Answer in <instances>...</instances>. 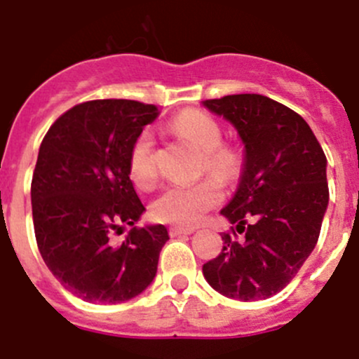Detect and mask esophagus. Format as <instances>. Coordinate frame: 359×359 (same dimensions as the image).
<instances>
[{
  "mask_svg": "<svg viewBox=\"0 0 359 359\" xmlns=\"http://www.w3.org/2000/svg\"><path fill=\"white\" fill-rule=\"evenodd\" d=\"M194 229H191V228H180V226H172V228H170V235L172 236H180V235H191V233H193Z\"/></svg>",
  "mask_w": 359,
  "mask_h": 359,
  "instance_id": "obj_1",
  "label": "esophagus"
}]
</instances>
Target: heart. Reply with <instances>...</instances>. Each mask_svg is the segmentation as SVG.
<instances>
[{
  "label": "heart",
  "mask_w": 359,
  "mask_h": 359,
  "mask_svg": "<svg viewBox=\"0 0 359 359\" xmlns=\"http://www.w3.org/2000/svg\"><path fill=\"white\" fill-rule=\"evenodd\" d=\"M173 133L187 138L201 154V168L219 182H233L242 170V156L236 149L222 145V130L210 116L196 110L179 114L170 123ZM130 177L138 187H151L156 180L154 138L142 131L130 151ZM205 179L196 184L168 186L152 203V215L158 221L175 226H194L210 208L222 200L219 184Z\"/></svg>",
  "instance_id": "obj_1"
}]
</instances>
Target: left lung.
<instances>
[{"mask_svg": "<svg viewBox=\"0 0 359 359\" xmlns=\"http://www.w3.org/2000/svg\"><path fill=\"white\" fill-rule=\"evenodd\" d=\"M201 105L233 124L243 144L238 186L221 214L245 236L240 243L224 233L203 277L228 298L264 300L291 283L318 243L328 161L304 117L276 100L231 95Z\"/></svg>", "mask_w": 359, "mask_h": 359, "instance_id": "1", "label": "left lung"}]
</instances>
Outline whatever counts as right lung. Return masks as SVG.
Returning <instances> with one entry per match:
<instances>
[{"label": "right lung", "instance_id": "1", "mask_svg": "<svg viewBox=\"0 0 359 359\" xmlns=\"http://www.w3.org/2000/svg\"><path fill=\"white\" fill-rule=\"evenodd\" d=\"M159 110L133 100H95L62 114L45 135L31 182L38 249L55 279L91 304L138 297L158 272L168 231L137 228L145 207L130 179V151ZM132 226L123 244L112 231Z\"/></svg>", "mask_w": 359, "mask_h": 359}]
</instances>
